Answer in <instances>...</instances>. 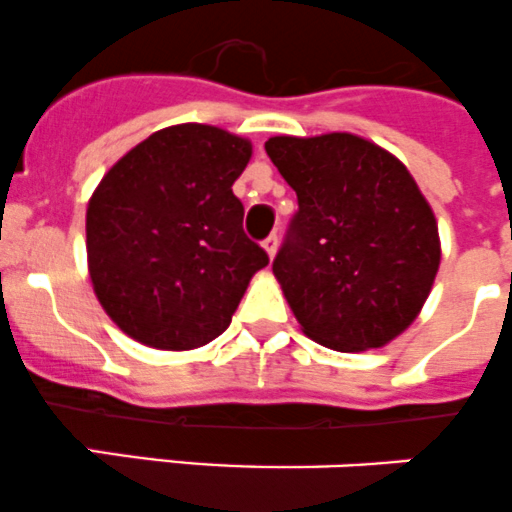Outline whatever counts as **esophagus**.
Listing matches in <instances>:
<instances>
[{
	"mask_svg": "<svg viewBox=\"0 0 512 512\" xmlns=\"http://www.w3.org/2000/svg\"><path fill=\"white\" fill-rule=\"evenodd\" d=\"M262 247H265V252L270 257H275V252H277V235H270V237H265V242H262Z\"/></svg>",
	"mask_w": 512,
	"mask_h": 512,
	"instance_id": "1",
	"label": "esophagus"
}]
</instances>
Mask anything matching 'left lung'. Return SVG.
Listing matches in <instances>:
<instances>
[{
    "label": "left lung",
    "instance_id": "1",
    "mask_svg": "<svg viewBox=\"0 0 512 512\" xmlns=\"http://www.w3.org/2000/svg\"><path fill=\"white\" fill-rule=\"evenodd\" d=\"M265 150L297 192L272 272L302 332L340 352L388 345L440 265L438 222L408 167L347 132L270 137Z\"/></svg>",
    "mask_w": 512,
    "mask_h": 512
}]
</instances>
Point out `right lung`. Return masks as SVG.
<instances>
[{
	"label": "right lung",
	"instance_id": "add662e5",
	"mask_svg": "<svg viewBox=\"0 0 512 512\" xmlns=\"http://www.w3.org/2000/svg\"><path fill=\"white\" fill-rule=\"evenodd\" d=\"M250 157V142L220 127L175 124L102 177L87 207V260L119 330L157 350H192L230 327L270 262L242 230L232 192Z\"/></svg>",
	"mask_w": 512,
	"mask_h": 512
}]
</instances>
